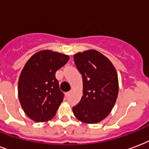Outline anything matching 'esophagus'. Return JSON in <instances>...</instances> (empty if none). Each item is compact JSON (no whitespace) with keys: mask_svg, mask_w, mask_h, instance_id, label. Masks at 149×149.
I'll return each instance as SVG.
<instances>
[{"mask_svg":"<svg viewBox=\"0 0 149 149\" xmlns=\"http://www.w3.org/2000/svg\"><path fill=\"white\" fill-rule=\"evenodd\" d=\"M71 93V91H69V92H68V93H66V95L67 96H68V95H70V94Z\"/></svg>","mask_w":149,"mask_h":149,"instance_id":"34e87169","label":"esophagus"}]
</instances>
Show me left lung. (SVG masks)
Instances as JSON below:
<instances>
[{"instance_id": "left-lung-1", "label": "left lung", "mask_w": 149, "mask_h": 149, "mask_svg": "<svg viewBox=\"0 0 149 149\" xmlns=\"http://www.w3.org/2000/svg\"><path fill=\"white\" fill-rule=\"evenodd\" d=\"M74 61L83 81V95L72 108L74 115L85 124H97L109 115L116 102L119 91L116 69L95 49L77 53Z\"/></svg>"}]
</instances>
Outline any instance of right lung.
Instances as JSON below:
<instances>
[{
  "instance_id": "add662e5",
  "label": "right lung",
  "mask_w": 149,
  "mask_h": 149,
  "mask_svg": "<svg viewBox=\"0 0 149 149\" xmlns=\"http://www.w3.org/2000/svg\"><path fill=\"white\" fill-rule=\"evenodd\" d=\"M69 56L49 49L33 54L21 72L18 99L25 114L35 122L51 120L64 99L56 71L68 61Z\"/></svg>"
}]
</instances>
